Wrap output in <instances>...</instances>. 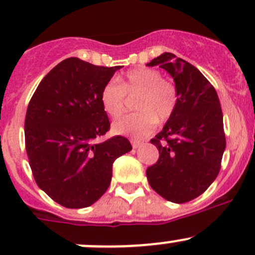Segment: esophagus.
<instances>
[{
	"instance_id": "1",
	"label": "esophagus",
	"mask_w": 255,
	"mask_h": 255,
	"mask_svg": "<svg viewBox=\"0 0 255 255\" xmlns=\"http://www.w3.org/2000/svg\"><path fill=\"white\" fill-rule=\"evenodd\" d=\"M140 144H142V143L138 142V140H132V146H133V148H134V149H137L138 146H140Z\"/></svg>"
}]
</instances>
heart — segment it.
Here are the masks:
<instances>
[{
    "label": "heart",
    "instance_id": "1",
    "mask_svg": "<svg viewBox=\"0 0 255 255\" xmlns=\"http://www.w3.org/2000/svg\"><path fill=\"white\" fill-rule=\"evenodd\" d=\"M126 95H137L133 104L137 112L116 121L112 129L117 134L135 139L148 137L158 122H168L175 113L179 101L175 85L164 79L156 69L145 66L129 70L118 79V84L110 81L105 85L101 104L110 117L117 118L126 111Z\"/></svg>",
    "mask_w": 255,
    "mask_h": 255
}]
</instances>
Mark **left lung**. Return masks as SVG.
<instances>
[{
    "label": "left lung",
    "instance_id": "1",
    "mask_svg": "<svg viewBox=\"0 0 255 255\" xmlns=\"http://www.w3.org/2000/svg\"><path fill=\"white\" fill-rule=\"evenodd\" d=\"M173 76L179 95L176 111L150 140L159 159L146 169L149 185L175 204L196 199L215 181L221 169L226 137L223 115L215 87L187 61L164 53L146 66Z\"/></svg>",
    "mask_w": 255,
    "mask_h": 255
}]
</instances>
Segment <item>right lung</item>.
I'll list each match as a JSON object with an SVG mask.
<instances>
[{
	"instance_id": "right-lung-1",
	"label": "right lung",
	"mask_w": 255,
	"mask_h": 255,
	"mask_svg": "<svg viewBox=\"0 0 255 255\" xmlns=\"http://www.w3.org/2000/svg\"><path fill=\"white\" fill-rule=\"evenodd\" d=\"M121 66H96L68 58L51 69L30 99L25 150L38 186L68 208L91 206L111 184L113 161L132 150L121 135L102 143L110 121L102 89Z\"/></svg>"
}]
</instances>
